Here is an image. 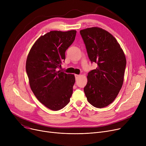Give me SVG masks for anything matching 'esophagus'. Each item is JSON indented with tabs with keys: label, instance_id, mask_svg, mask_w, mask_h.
Returning <instances> with one entry per match:
<instances>
[{
	"label": "esophagus",
	"instance_id": "obj_1",
	"mask_svg": "<svg viewBox=\"0 0 146 146\" xmlns=\"http://www.w3.org/2000/svg\"><path fill=\"white\" fill-rule=\"evenodd\" d=\"M79 77H80V75H78V74H75V78H76V79H78Z\"/></svg>",
	"mask_w": 146,
	"mask_h": 146
}]
</instances>
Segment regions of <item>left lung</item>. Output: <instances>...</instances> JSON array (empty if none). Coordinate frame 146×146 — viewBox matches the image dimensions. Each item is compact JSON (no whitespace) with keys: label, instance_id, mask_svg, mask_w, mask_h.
Masks as SVG:
<instances>
[{"label":"left lung","instance_id":"8db88e82","mask_svg":"<svg viewBox=\"0 0 146 146\" xmlns=\"http://www.w3.org/2000/svg\"><path fill=\"white\" fill-rule=\"evenodd\" d=\"M91 62L96 69L89 72L84 92L88 101L96 108H104L115 99L124 82L126 58L111 34L99 27L80 31Z\"/></svg>","mask_w":146,"mask_h":146}]
</instances>
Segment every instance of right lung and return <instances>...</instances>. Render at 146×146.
Instances as JSON below:
<instances>
[{
  "instance_id": "right-lung-1",
  "label": "right lung",
  "mask_w": 146,
  "mask_h": 146,
  "mask_svg": "<svg viewBox=\"0 0 146 146\" xmlns=\"http://www.w3.org/2000/svg\"><path fill=\"white\" fill-rule=\"evenodd\" d=\"M76 34V30L51 31L35 42L27 58L30 88L38 100L52 111L63 108L73 94L74 75L56 69L65 60Z\"/></svg>"
}]
</instances>
